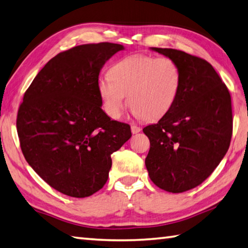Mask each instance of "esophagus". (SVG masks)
Here are the masks:
<instances>
[{"instance_id": "1", "label": "esophagus", "mask_w": 248, "mask_h": 248, "mask_svg": "<svg viewBox=\"0 0 248 248\" xmlns=\"http://www.w3.org/2000/svg\"><path fill=\"white\" fill-rule=\"evenodd\" d=\"M140 131V127H138V125H134V124L131 125V132H132L133 134H137V133H139Z\"/></svg>"}]
</instances>
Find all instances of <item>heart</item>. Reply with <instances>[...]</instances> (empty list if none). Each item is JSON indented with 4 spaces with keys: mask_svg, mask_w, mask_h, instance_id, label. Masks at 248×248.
Wrapping results in <instances>:
<instances>
[{
    "mask_svg": "<svg viewBox=\"0 0 248 248\" xmlns=\"http://www.w3.org/2000/svg\"><path fill=\"white\" fill-rule=\"evenodd\" d=\"M182 85V74L170 58L133 55L116 62L109 77H100L98 92L105 114L123 115L124 95L131 110L145 120H157L173 108Z\"/></svg>",
    "mask_w": 248,
    "mask_h": 248,
    "instance_id": "heart-1",
    "label": "heart"
}]
</instances>
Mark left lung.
<instances>
[{"instance_id":"left-lung-1","label":"left lung","mask_w":248,"mask_h":248,"mask_svg":"<svg viewBox=\"0 0 248 248\" xmlns=\"http://www.w3.org/2000/svg\"><path fill=\"white\" fill-rule=\"evenodd\" d=\"M150 50L176 62L182 85L173 108L143 129L150 142L145 166L155 185L179 193L204 182L228 152L231 96L207 61L171 48Z\"/></svg>"}]
</instances>
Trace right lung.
I'll list each match as a JSON object with an SVG mask.
<instances>
[{
	"label": "right lung",
	"instance_id": "obj_1",
	"mask_svg": "<svg viewBox=\"0 0 248 248\" xmlns=\"http://www.w3.org/2000/svg\"><path fill=\"white\" fill-rule=\"evenodd\" d=\"M119 44L99 43L60 52L38 72L18 110L24 158L48 185L86 198L105 185L111 154L131 138L130 125L110 120L98 92L102 67Z\"/></svg>",
	"mask_w": 248,
	"mask_h": 248
}]
</instances>
